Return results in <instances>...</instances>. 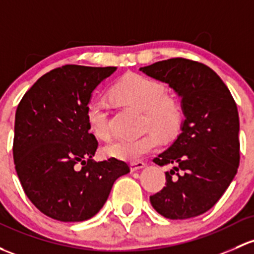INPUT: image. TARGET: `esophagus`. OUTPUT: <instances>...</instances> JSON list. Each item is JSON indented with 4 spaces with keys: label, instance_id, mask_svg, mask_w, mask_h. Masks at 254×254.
<instances>
[{
    "label": "esophagus",
    "instance_id": "1",
    "mask_svg": "<svg viewBox=\"0 0 254 254\" xmlns=\"http://www.w3.org/2000/svg\"><path fill=\"white\" fill-rule=\"evenodd\" d=\"M145 167V162L142 161H136V162H131L130 163V168H131V172H135V170L141 169V168Z\"/></svg>",
    "mask_w": 254,
    "mask_h": 254
}]
</instances>
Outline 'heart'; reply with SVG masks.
<instances>
[{
	"mask_svg": "<svg viewBox=\"0 0 254 254\" xmlns=\"http://www.w3.org/2000/svg\"><path fill=\"white\" fill-rule=\"evenodd\" d=\"M112 93L117 100L141 109V125L148 129L136 137L119 138L105 148L106 154L124 161H137L159 145V136L169 138L176 135L184 122V108L175 96L165 92L162 82L142 75L129 74L116 82ZM87 124L96 137L109 140L111 107L105 100L92 98L85 109Z\"/></svg>",
	"mask_w": 254,
	"mask_h": 254,
	"instance_id": "heart-1",
	"label": "heart"
}]
</instances>
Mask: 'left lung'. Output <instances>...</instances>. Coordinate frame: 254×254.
Instances as JSON below:
<instances>
[{
	"label": "left lung",
	"mask_w": 254,
	"mask_h": 254,
	"mask_svg": "<svg viewBox=\"0 0 254 254\" xmlns=\"http://www.w3.org/2000/svg\"><path fill=\"white\" fill-rule=\"evenodd\" d=\"M169 84L181 96V134L153 159L172 164L165 186L149 196L152 207L168 219H189L209 210L223 196L240 164V123L228 86L203 63L170 58L140 68Z\"/></svg>",
	"instance_id": "8db88e82"
}]
</instances>
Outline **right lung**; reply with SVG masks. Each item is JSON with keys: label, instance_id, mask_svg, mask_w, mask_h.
I'll use <instances>...</instances> for the list:
<instances>
[{"label": "right lung", "instance_id": "add662e5", "mask_svg": "<svg viewBox=\"0 0 254 254\" xmlns=\"http://www.w3.org/2000/svg\"><path fill=\"white\" fill-rule=\"evenodd\" d=\"M116 66L66 64L42 75L15 112L13 159L21 188L37 209L60 221H84L100 212L127 163L92 158L98 142L85 109Z\"/></svg>", "mask_w": 254, "mask_h": 254}]
</instances>
